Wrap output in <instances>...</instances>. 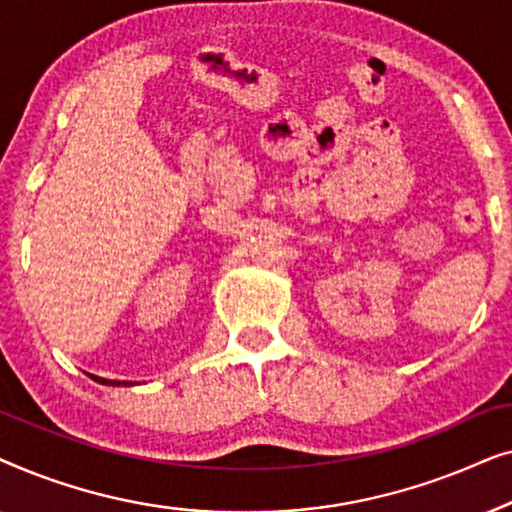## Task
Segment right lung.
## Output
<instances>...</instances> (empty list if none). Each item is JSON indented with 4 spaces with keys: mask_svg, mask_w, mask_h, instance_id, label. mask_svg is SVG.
I'll return each instance as SVG.
<instances>
[{
    "mask_svg": "<svg viewBox=\"0 0 512 512\" xmlns=\"http://www.w3.org/2000/svg\"><path fill=\"white\" fill-rule=\"evenodd\" d=\"M93 377L95 382H100V384H111V387H121V384H128V382H118V380H104V377H95V375H90Z\"/></svg>",
    "mask_w": 512,
    "mask_h": 512,
    "instance_id": "right-lung-1",
    "label": "right lung"
}]
</instances>
